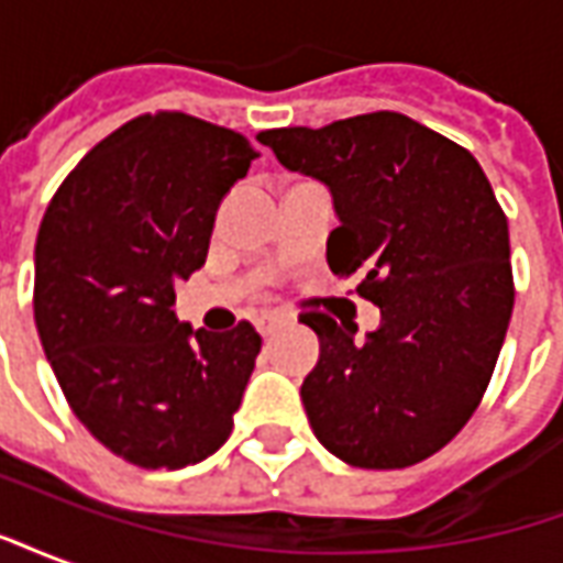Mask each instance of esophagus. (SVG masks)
Returning <instances> with one entry per match:
<instances>
[{"label": "esophagus", "mask_w": 563, "mask_h": 563, "mask_svg": "<svg viewBox=\"0 0 563 563\" xmlns=\"http://www.w3.org/2000/svg\"><path fill=\"white\" fill-rule=\"evenodd\" d=\"M283 322H289L286 313H280V310H265V313H258L256 317V329L262 331V334H271L274 329H280Z\"/></svg>", "instance_id": "34e87169"}]
</instances>
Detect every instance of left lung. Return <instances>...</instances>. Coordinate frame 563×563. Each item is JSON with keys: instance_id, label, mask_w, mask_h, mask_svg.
<instances>
[{"instance_id": "obj_1", "label": "left lung", "mask_w": 563, "mask_h": 563, "mask_svg": "<svg viewBox=\"0 0 563 563\" xmlns=\"http://www.w3.org/2000/svg\"><path fill=\"white\" fill-rule=\"evenodd\" d=\"M258 141L329 186L341 217L329 268L383 310L365 341L325 310L301 313L322 343L301 386L310 428L353 467L419 464L467 424L495 374L516 301L507 213L471 150L395 111Z\"/></svg>"}]
</instances>
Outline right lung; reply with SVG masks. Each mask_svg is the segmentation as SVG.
Here are the masks:
<instances>
[{
	"instance_id": "1",
	"label": "right lung",
	"mask_w": 563,
	"mask_h": 563,
	"mask_svg": "<svg viewBox=\"0 0 563 563\" xmlns=\"http://www.w3.org/2000/svg\"><path fill=\"white\" fill-rule=\"evenodd\" d=\"M234 129L184 111L141 114L68 172L35 241V325L56 383L104 449L177 471L229 440L262 350L180 325L174 283L208 258L222 196L256 159Z\"/></svg>"
}]
</instances>
